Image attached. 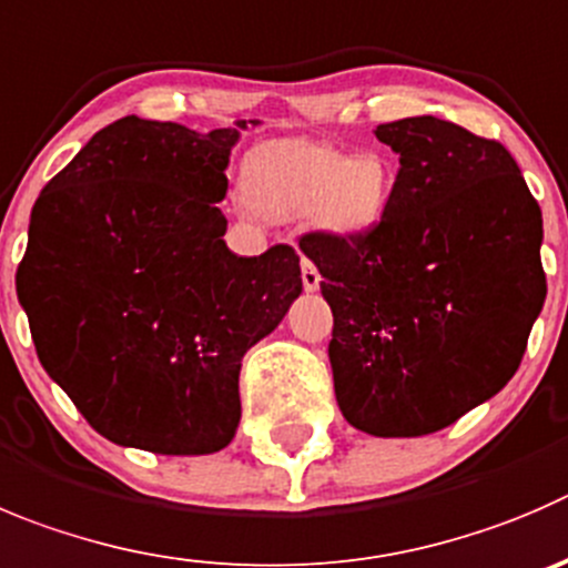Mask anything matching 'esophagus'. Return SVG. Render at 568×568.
I'll return each mask as SVG.
<instances>
[{"mask_svg": "<svg viewBox=\"0 0 568 568\" xmlns=\"http://www.w3.org/2000/svg\"><path fill=\"white\" fill-rule=\"evenodd\" d=\"M301 281H304L306 293H315V290L321 287V273H317V267L310 262V258L301 262Z\"/></svg>", "mask_w": 568, "mask_h": 568, "instance_id": "1", "label": "esophagus"}]
</instances>
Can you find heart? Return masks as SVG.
<instances>
[{
	"label": "heart",
	"instance_id": "1",
	"mask_svg": "<svg viewBox=\"0 0 568 568\" xmlns=\"http://www.w3.org/2000/svg\"><path fill=\"white\" fill-rule=\"evenodd\" d=\"M396 166L387 155L345 153L334 144L278 139L251 150L242 166V194L256 214L290 220L310 212L332 236L374 231L390 209Z\"/></svg>",
	"mask_w": 568,
	"mask_h": 568
}]
</instances>
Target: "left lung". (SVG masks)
Listing matches in <instances>:
<instances>
[{"instance_id":"left-lung-1","label":"left lung","mask_w":568,"mask_h":568,"mask_svg":"<svg viewBox=\"0 0 568 568\" xmlns=\"http://www.w3.org/2000/svg\"><path fill=\"white\" fill-rule=\"evenodd\" d=\"M398 153L374 231L301 236L334 315L339 413L376 437H418L488 402L521 365L547 298L544 220L516 159L437 116L376 128Z\"/></svg>"}]
</instances>
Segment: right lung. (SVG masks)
<instances>
[{
	"label": "right lung",
	"mask_w": 568,
	"mask_h": 568,
	"mask_svg": "<svg viewBox=\"0 0 568 568\" xmlns=\"http://www.w3.org/2000/svg\"><path fill=\"white\" fill-rule=\"evenodd\" d=\"M245 128L122 116L32 206L16 293L36 354L119 446L225 449L242 415V356L304 290L290 245L236 256L223 240L217 203Z\"/></svg>",
	"instance_id": "right-lung-1"
}]
</instances>
